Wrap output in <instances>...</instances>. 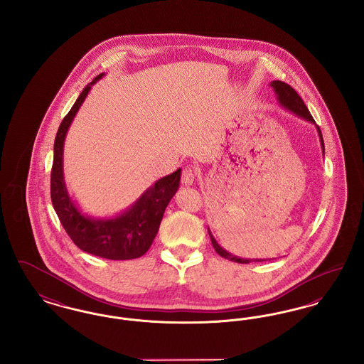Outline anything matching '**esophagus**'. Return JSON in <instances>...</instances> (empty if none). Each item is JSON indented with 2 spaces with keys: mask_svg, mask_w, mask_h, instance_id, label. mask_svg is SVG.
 <instances>
[{
  "mask_svg": "<svg viewBox=\"0 0 364 364\" xmlns=\"http://www.w3.org/2000/svg\"><path fill=\"white\" fill-rule=\"evenodd\" d=\"M195 181V171L192 168H186L181 174V183L184 186H191Z\"/></svg>",
  "mask_w": 364,
  "mask_h": 364,
  "instance_id": "obj_1",
  "label": "esophagus"
}]
</instances>
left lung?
I'll return each mask as SVG.
<instances>
[{
	"instance_id": "8db88e82",
	"label": "left lung",
	"mask_w": 364,
	"mask_h": 364,
	"mask_svg": "<svg viewBox=\"0 0 364 364\" xmlns=\"http://www.w3.org/2000/svg\"><path fill=\"white\" fill-rule=\"evenodd\" d=\"M270 86H272V88L274 90V92H276L278 104L281 105L282 107H285L287 110H289V112L294 113L296 116L301 117L303 120L315 124L314 119H312L311 113H310V110L307 109V106L304 105L303 100L299 97V94L294 91L292 87L289 86V85H287V83H284V82H281V80H273V82L270 83ZM316 131H318L319 140H321L322 151H323V154H325V143H323L322 132H321V129H319V127H318V125H316ZM208 235H210V239H211V242H213V247H214V250L217 251V254H218L220 257L225 258V259L232 260V262H237V263H250V262H263V260H267L247 259V258H240V257L232 255L230 252H228L226 250H224V248L217 242V240L214 239V236L211 235L210 229H208Z\"/></svg>"
}]
</instances>
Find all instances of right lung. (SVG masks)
<instances>
[{
	"label": "right lung",
	"instance_id": "obj_1",
	"mask_svg": "<svg viewBox=\"0 0 364 364\" xmlns=\"http://www.w3.org/2000/svg\"><path fill=\"white\" fill-rule=\"evenodd\" d=\"M102 76L105 73L98 75L85 87L57 131L50 176L53 208L72 242L82 251L105 259H135L144 255L156 239L165 208L178 190L181 169L156 180L131 208L116 217L94 218L83 214L76 206L64 180V141L73 117L85 102L88 91Z\"/></svg>",
	"mask_w": 364,
	"mask_h": 364
}]
</instances>
